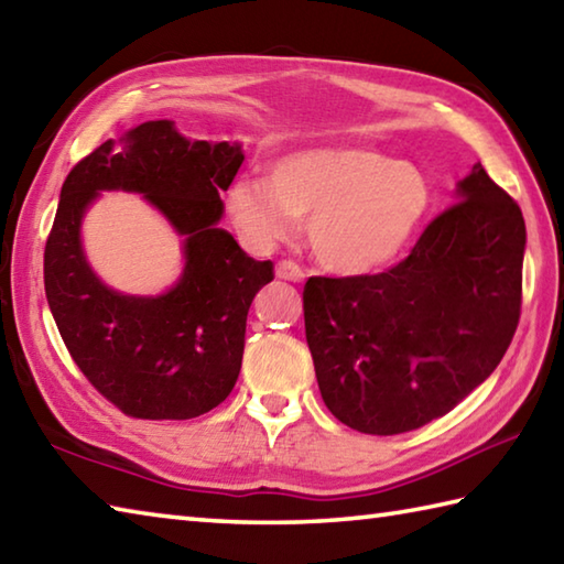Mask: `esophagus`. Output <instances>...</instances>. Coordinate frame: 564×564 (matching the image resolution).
Returning a JSON list of instances; mask_svg holds the SVG:
<instances>
[{
	"label": "esophagus",
	"mask_w": 564,
	"mask_h": 564,
	"mask_svg": "<svg viewBox=\"0 0 564 564\" xmlns=\"http://www.w3.org/2000/svg\"><path fill=\"white\" fill-rule=\"evenodd\" d=\"M275 275H279V279H283V281H293V283H301L303 279H305V271L297 267L295 261H279L275 263Z\"/></svg>",
	"instance_id": "obj_1"
}]
</instances>
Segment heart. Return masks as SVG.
I'll use <instances>...</instances> for the list:
<instances>
[{
  "mask_svg": "<svg viewBox=\"0 0 564 564\" xmlns=\"http://www.w3.org/2000/svg\"><path fill=\"white\" fill-rule=\"evenodd\" d=\"M229 215L267 247L307 217V241L327 271L373 273L401 257L430 205L413 163L364 147H325L269 163L267 181L241 178L227 193Z\"/></svg>",
  "mask_w": 564,
  "mask_h": 564,
  "instance_id": "1",
  "label": "heart"
}]
</instances>
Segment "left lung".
<instances>
[{"instance_id":"obj_1","label":"left lung","mask_w":564,"mask_h":564,"mask_svg":"<svg viewBox=\"0 0 564 564\" xmlns=\"http://www.w3.org/2000/svg\"><path fill=\"white\" fill-rule=\"evenodd\" d=\"M457 195L389 271L305 283L319 393L351 430L401 435L443 417L511 345L523 297V213L481 163Z\"/></svg>"}]
</instances>
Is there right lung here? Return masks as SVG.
<instances>
[{
  "mask_svg": "<svg viewBox=\"0 0 564 564\" xmlns=\"http://www.w3.org/2000/svg\"><path fill=\"white\" fill-rule=\"evenodd\" d=\"M239 143L191 141L173 121H143L73 165L43 251V283L77 369L121 413L187 421L231 393L245 355L247 313L273 281L219 229V193L235 181ZM99 189L141 192L186 235L182 281L163 296L109 292L86 267L79 219Z\"/></svg>",
  "mask_w": 564,
  "mask_h": 564,
  "instance_id": "add662e5",
  "label": "right lung"
}]
</instances>
